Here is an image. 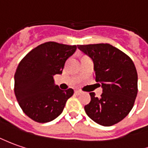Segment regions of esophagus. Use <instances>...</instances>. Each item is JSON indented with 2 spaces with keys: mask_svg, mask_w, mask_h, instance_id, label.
Instances as JSON below:
<instances>
[{
  "mask_svg": "<svg viewBox=\"0 0 148 148\" xmlns=\"http://www.w3.org/2000/svg\"><path fill=\"white\" fill-rule=\"evenodd\" d=\"M74 93H75L76 95H79V94L81 93V91H74Z\"/></svg>",
  "mask_w": 148,
  "mask_h": 148,
  "instance_id": "obj_1",
  "label": "esophagus"
}]
</instances>
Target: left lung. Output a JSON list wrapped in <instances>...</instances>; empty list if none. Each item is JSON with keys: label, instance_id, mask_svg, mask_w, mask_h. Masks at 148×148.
Returning a JSON list of instances; mask_svg holds the SVG:
<instances>
[{"label": "left lung", "instance_id": "left-lung-1", "mask_svg": "<svg viewBox=\"0 0 148 148\" xmlns=\"http://www.w3.org/2000/svg\"><path fill=\"white\" fill-rule=\"evenodd\" d=\"M91 58L95 79L100 82V98L91 92V102L85 105L87 116L97 124L110 126L129 114L138 93V74L132 60L108 44L78 45Z\"/></svg>", "mask_w": 148, "mask_h": 148}]
</instances>
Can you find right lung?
<instances>
[{"mask_svg": "<svg viewBox=\"0 0 148 148\" xmlns=\"http://www.w3.org/2000/svg\"><path fill=\"white\" fill-rule=\"evenodd\" d=\"M76 45L47 42L32 49L19 63L14 74V93L26 115L40 123L61 114L73 89L61 90L53 76L61 74Z\"/></svg>", "mask_w": 148, "mask_h": 148, "instance_id": "add662e5", "label": "right lung"}]
</instances>
